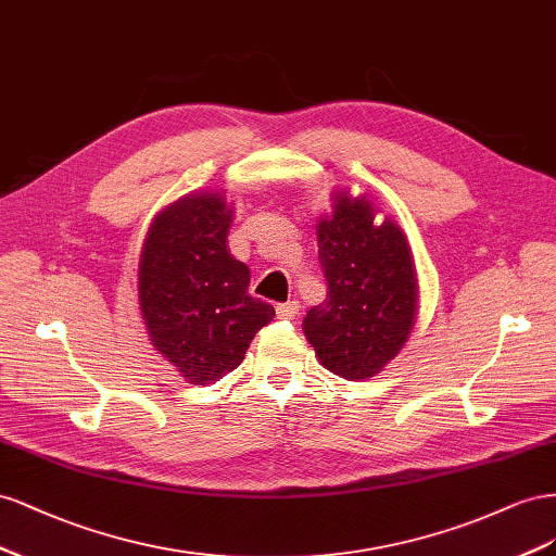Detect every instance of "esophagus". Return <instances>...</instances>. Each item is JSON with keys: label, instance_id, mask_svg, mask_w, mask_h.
<instances>
[{"label": "esophagus", "instance_id": "1", "mask_svg": "<svg viewBox=\"0 0 556 556\" xmlns=\"http://www.w3.org/2000/svg\"><path fill=\"white\" fill-rule=\"evenodd\" d=\"M298 312H300L298 300H289V303L277 305V316H279V319H293Z\"/></svg>", "mask_w": 556, "mask_h": 556}]
</instances>
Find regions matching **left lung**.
<instances>
[{
  "label": "left lung",
  "instance_id": "1",
  "mask_svg": "<svg viewBox=\"0 0 556 556\" xmlns=\"http://www.w3.org/2000/svg\"><path fill=\"white\" fill-rule=\"evenodd\" d=\"M368 195L332 193V214L316 220L328 281L303 330L321 366L344 379L375 377L399 356L417 319L419 283L403 228Z\"/></svg>",
  "mask_w": 556,
  "mask_h": 556
}]
</instances>
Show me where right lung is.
Returning a JSON list of instances; mask_svg holds the SVG:
<instances>
[{
    "mask_svg": "<svg viewBox=\"0 0 556 556\" xmlns=\"http://www.w3.org/2000/svg\"><path fill=\"white\" fill-rule=\"evenodd\" d=\"M232 202L188 193L157 212L139 256V312L153 349L188 384L207 387L244 361L275 307L249 295V267L228 251Z\"/></svg>",
    "mask_w": 556,
    "mask_h": 556,
    "instance_id": "right-lung-1",
    "label": "right lung"
}]
</instances>
